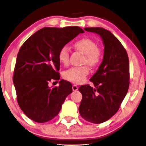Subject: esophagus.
Listing matches in <instances>:
<instances>
[{
  "label": "esophagus",
  "instance_id": "1",
  "mask_svg": "<svg viewBox=\"0 0 146 146\" xmlns=\"http://www.w3.org/2000/svg\"><path fill=\"white\" fill-rule=\"evenodd\" d=\"M72 88L73 91H77L78 90V88H79V87L77 86V85H76V84H73L72 86Z\"/></svg>",
  "mask_w": 146,
  "mask_h": 146
}]
</instances>
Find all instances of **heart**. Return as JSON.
Listing matches in <instances>:
<instances>
[{"label":"heart","mask_w":146,"mask_h":146,"mask_svg":"<svg viewBox=\"0 0 146 146\" xmlns=\"http://www.w3.org/2000/svg\"><path fill=\"white\" fill-rule=\"evenodd\" d=\"M75 46L77 50L85 54L84 63H87L91 66H96L101 62L102 51L98 46L96 42L92 39L83 38L77 40L75 43ZM58 59L61 64L67 65L69 61V50L67 46H63L58 53ZM90 69L87 66L82 67H73L65 71V79L75 83H81L86 79L88 75Z\"/></svg>","instance_id":"heart-1"}]
</instances>
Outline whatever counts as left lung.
<instances>
[{
	"instance_id": "8db88e82",
	"label": "left lung",
	"mask_w": 146,
	"mask_h": 146,
	"mask_svg": "<svg viewBox=\"0 0 146 146\" xmlns=\"http://www.w3.org/2000/svg\"><path fill=\"white\" fill-rule=\"evenodd\" d=\"M86 31L99 35L103 40V61L91 77L94 88L88 84L80 86L82 98L79 111L86 121L104 123L116 113L129 87V61L120 41L102 27H86Z\"/></svg>"
}]
</instances>
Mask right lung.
<instances>
[{
    "mask_svg": "<svg viewBox=\"0 0 146 146\" xmlns=\"http://www.w3.org/2000/svg\"><path fill=\"white\" fill-rule=\"evenodd\" d=\"M84 31L81 28L44 27L31 35L19 49L13 82L19 108L36 123L57 116L66 97L72 92L71 82L60 80L50 88L52 79L59 80L58 53L63 46Z\"/></svg>",
    "mask_w": 146,
    "mask_h": 146,
    "instance_id": "obj_1",
    "label": "right lung"
}]
</instances>
